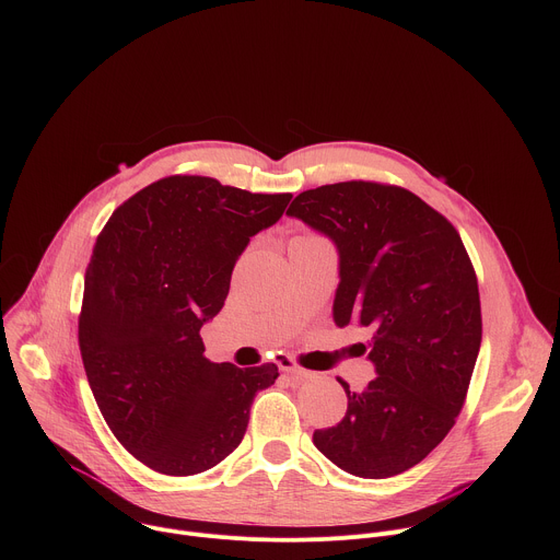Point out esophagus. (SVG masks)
<instances>
[{"instance_id":"esophagus-1","label":"esophagus","mask_w":560,"mask_h":560,"mask_svg":"<svg viewBox=\"0 0 560 560\" xmlns=\"http://www.w3.org/2000/svg\"><path fill=\"white\" fill-rule=\"evenodd\" d=\"M277 365H279V370H283V372H288V374H294V376H299V378H307V376H310V372L303 370L292 357L281 354V357L277 359Z\"/></svg>"}]
</instances>
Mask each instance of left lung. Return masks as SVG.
<instances>
[{
    "mask_svg": "<svg viewBox=\"0 0 560 560\" xmlns=\"http://www.w3.org/2000/svg\"><path fill=\"white\" fill-rule=\"evenodd\" d=\"M339 248L337 326L372 332L376 376L346 417L314 430L316 450L361 478L421 463L460 415L483 337L481 299L456 228L415 192L378 182L305 190L288 208Z\"/></svg>",
    "mask_w": 560,
    "mask_h": 560,
    "instance_id": "1",
    "label": "left lung"
}]
</instances>
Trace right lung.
Segmentation results:
<instances>
[{
  "instance_id": "1",
  "label": "right lung",
  "mask_w": 560,
  "mask_h": 560,
  "mask_svg": "<svg viewBox=\"0 0 560 560\" xmlns=\"http://www.w3.org/2000/svg\"><path fill=\"white\" fill-rule=\"evenodd\" d=\"M290 199L171 175L124 201L97 236L79 350L110 432L159 474L221 463L246 434L255 394L279 376L275 363L208 361L199 330L223 307L250 236Z\"/></svg>"
}]
</instances>
